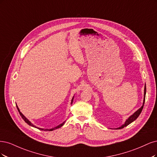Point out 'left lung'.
Masks as SVG:
<instances>
[{"mask_svg": "<svg viewBox=\"0 0 157 157\" xmlns=\"http://www.w3.org/2000/svg\"><path fill=\"white\" fill-rule=\"evenodd\" d=\"M145 94H146V85H145V89H144V104H143V105L141 106V107L138 110L136 111V112L132 115H131L130 117L126 121L125 123L121 126V127L119 128H117V129H121V128H123L124 127H125V126H128L129 124H130L131 123H132L134 121H135L136 119H137L138 117V116L140 115V114L141 113V111H142L143 109V108H144V103H145Z\"/></svg>", "mask_w": 157, "mask_h": 157, "instance_id": "obj_1", "label": "left lung"}]
</instances>
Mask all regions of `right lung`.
Here are the masks:
<instances>
[{"instance_id": "obj_1", "label": "right lung", "mask_w": 157, "mask_h": 157, "mask_svg": "<svg viewBox=\"0 0 157 157\" xmlns=\"http://www.w3.org/2000/svg\"><path fill=\"white\" fill-rule=\"evenodd\" d=\"M73 98H72V102H73ZM17 109H18V112H19V114H20V115H21V117L23 118V119L25 121V122H26L29 125H31V126H33V127H35V128H38L39 130H45V131H47V130H49V131H52V130H55V129H57V128H60L61 127V126L64 124V122L63 123H62L61 124H59V126H56V127H55V128H53L52 129H44V128H38V127H36V126H34V125H33L31 122H30V121L25 117V116L20 112V111H19V108H18V107L17 106Z\"/></svg>"}]
</instances>
